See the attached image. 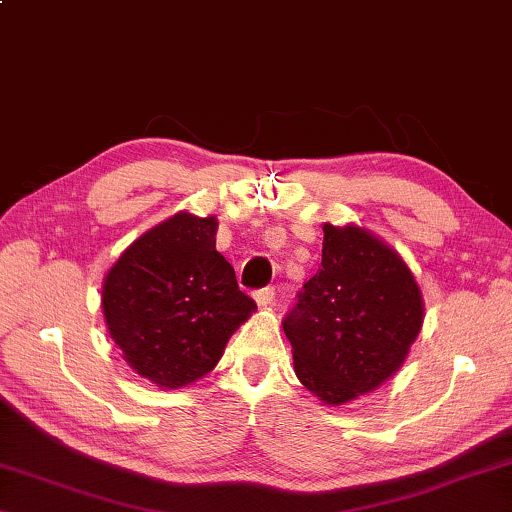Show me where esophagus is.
<instances>
[{
    "instance_id": "obj_1",
    "label": "esophagus",
    "mask_w": 512,
    "mask_h": 512,
    "mask_svg": "<svg viewBox=\"0 0 512 512\" xmlns=\"http://www.w3.org/2000/svg\"><path fill=\"white\" fill-rule=\"evenodd\" d=\"M255 300H257L259 307H271L273 300H275V289H273V287L257 289V291H255Z\"/></svg>"
}]
</instances>
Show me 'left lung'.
Segmentation results:
<instances>
[{
	"label": "left lung",
	"instance_id": "left-lung-1",
	"mask_svg": "<svg viewBox=\"0 0 512 512\" xmlns=\"http://www.w3.org/2000/svg\"><path fill=\"white\" fill-rule=\"evenodd\" d=\"M421 323L424 300L401 255L362 227L326 223L321 269L282 328L300 383L344 405L399 371Z\"/></svg>",
	"mask_w": 512,
	"mask_h": 512
}]
</instances>
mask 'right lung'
Masks as SVG:
<instances>
[{
  "label": "right lung",
  "mask_w": 512,
  "mask_h": 512,
  "mask_svg": "<svg viewBox=\"0 0 512 512\" xmlns=\"http://www.w3.org/2000/svg\"><path fill=\"white\" fill-rule=\"evenodd\" d=\"M216 230V216L175 214L136 239L104 278L109 335L157 387H184L212 371L257 310L216 250Z\"/></svg>",
  "instance_id": "1"
}]
</instances>
